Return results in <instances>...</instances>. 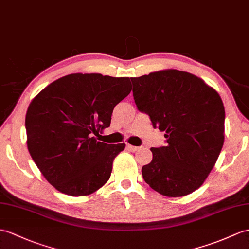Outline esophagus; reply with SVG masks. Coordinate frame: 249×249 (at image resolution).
I'll use <instances>...</instances> for the list:
<instances>
[{
  "instance_id": "obj_1",
  "label": "esophagus",
  "mask_w": 249,
  "mask_h": 249,
  "mask_svg": "<svg viewBox=\"0 0 249 249\" xmlns=\"http://www.w3.org/2000/svg\"><path fill=\"white\" fill-rule=\"evenodd\" d=\"M126 148H128L130 151H133V152H134V151H137L139 149V147H136V145H132L130 143L126 144Z\"/></svg>"
}]
</instances>
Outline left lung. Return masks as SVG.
Masks as SVG:
<instances>
[{"mask_svg":"<svg viewBox=\"0 0 249 249\" xmlns=\"http://www.w3.org/2000/svg\"><path fill=\"white\" fill-rule=\"evenodd\" d=\"M137 108L153 128L166 132V145L151 148L152 161L142 169L153 190L169 197L201 187L224 143L225 108L220 95L195 75L165 70L131 78Z\"/></svg>","mask_w":249,"mask_h":249,"instance_id":"obj_1","label":"left lung"}]
</instances>
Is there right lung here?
I'll use <instances>...</instances> for the list:
<instances>
[{"instance_id": "1", "label": "right lung", "mask_w": 249, "mask_h": 249, "mask_svg": "<svg viewBox=\"0 0 249 249\" xmlns=\"http://www.w3.org/2000/svg\"><path fill=\"white\" fill-rule=\"evenodd\" d=\"M132 89L129 77L71 74L52 82L27 108L30 156L48 183L71 196H89L108 180L125 147L95 136L111 124L115 106Z\"/></svg>"}]
</instances>
